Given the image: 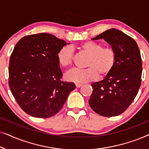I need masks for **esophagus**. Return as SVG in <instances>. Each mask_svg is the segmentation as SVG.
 I'll list each match as a JSON object with an SVG mask.
<instances>
[{"mask_svg":"<svg viewBox=\"0 0 149 149\" xmlns=\"http://www.w3.org/2000/svg\"><path fill=\"white\" fill-rule=\"evenodd\" d=\"M75 85H76L77 88H79V87H81V86H83V84H81V83H76Z\"/></svg>","mask_w":149,"mask_h":149,"instance_id":"34e87169","label":"esophagus"}]
</instances>
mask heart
I'll list each match as a JSON object with an SVG mask.
<instances>
[{
	"mask_svg": "<svg viewBox=\"0 0 149 149\" xmlns=\"http://www.w3.org/2000/svg\"><path fill=\"white\" fill-rule=\"evenodd\" d=\"M81 52L89 58L85 69H73L66 74L68 81L74 83H85L95 80L97 77H104L109 74L115 66L117 56L115 51L111 47H104L102 44L94 41H86L79 46ZM58 60L61 66L67 67L72 64L73 50L65 46L58 53Z\"/></svg>",
	"mask_w": 149,
	"mask_h": 149,
	"instance_id": "obj_1",
	"label": "heart"
}]
</instances>
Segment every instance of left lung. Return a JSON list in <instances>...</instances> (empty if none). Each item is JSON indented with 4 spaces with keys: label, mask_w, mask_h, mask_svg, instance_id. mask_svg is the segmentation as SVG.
Instances as JSON below:
<instances>
[{
    "label": "left lung",
    "mask_w": 149,
    "mask_h": 149,
    "mask_svg": "<svg viewBox=\"0 0 149 149\" xmlns=\"http://www.w3.org/2000/svg\"><path fill=\"white\" fill-rule=\"evenodd\" d=\"M102 38L115 51L117 60L109 74L91 84L89 104L98 115L115 117L123 113L137 95L141 85L142 59L136 42L123 32L111 28L92 40Z\"/></svg>",
    "instance_id": "obj_1"
}]
</instances>
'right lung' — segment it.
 Here are the masks:
<instances>
[{"label": "right lung", "instance_id": "1", "mask_svg": "<svg viewBox=\"0 0 149 149\" xmlns=\"http://www.w3.org/2000/svg\"><path fill=\"white\" fill-rule=\"evenodd\" d=\"M68 45L51 34L40 33L20 39L9 60V85L22 109L37 118L58 113L74 83L62 81L58 53Z\"/></svg>", "mask_w": 149, "mask_h": 149}]
</instances>
